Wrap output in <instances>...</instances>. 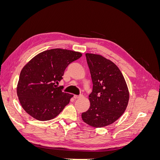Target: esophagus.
<instances>
[{
  "mask_svg": "<svg viewBox=\"0 0 160 160\" xmlns=\"http://www.w3.org/2000/svg\"><path fill=\"white\" fill-rule=\"evenodd\" d=\"M82 97H83V95H74V98L75 99H79V98H82Z\"/></svg>",
  "mask_w": 160,
  "mask_h": 160,
  "instance_id": "1",
  "label": "esophagus"
}]
</instances>
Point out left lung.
I'll use <instances>...</instances> for the list:
<instances>
[{
	"instance_id": "8db88e82",
	"label": "left lung",
	"mask_w": 160,
	"mask_h": 160,
	"mask_svg": "<svg viewBox=\"0 0 160 160\" xmlns=\"http://www.w3.org/2000/svg\"><path fill=\"white\" fill-rule=\"evenodd\" d=\"M93 82L89 96L90 108L81 115L83 122L92 127L112 124L125 112L129 94L124 77L114 62L99 55L86 53Z\"/></svg>"
}]
</instances>
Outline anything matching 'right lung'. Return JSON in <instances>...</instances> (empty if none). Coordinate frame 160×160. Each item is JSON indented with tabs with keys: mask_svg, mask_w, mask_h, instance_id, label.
Here are the masks:
<instances>
[{
	"mask_svg": "<svg viewBox=\"0 0 160 160\" xmlns=\"http://www.w3.org/2000/svg\"><path fill=\"white\" fill-rule=\"evenodd\" d=\"M82 56L79 52L62 49L43 51L21 70L17 93L22 108L39 121L55 118L69 103L72 95L58 87L71 62Z\"/></svg>",
	"mask_w": 160,
	"mask_h": 160,
	"instance_id": "add662e5",
	"label": "right lung"
}]
</instances>
